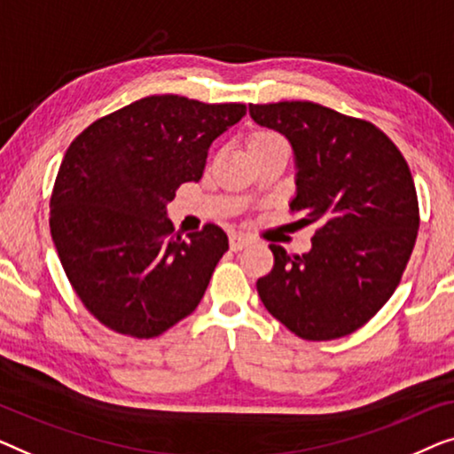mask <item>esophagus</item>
<instances>
[{
    "label": "esophagus",
    "mask_w": 454,
    "mask_h": 454,
    "mask_svg": "<svg viewBox=\"0 0 454 454\" xmlns=\"http://www.w3.org/2000/svg\"><path fill=\"white\" fill-rule=\"evenodd\" d=\"M248 236H245V234H232L230 236V248H232V251H242V248L245 247H248Z\"/></svg>",
    "instance_id": "1"
}]
</instances>
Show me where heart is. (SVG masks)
<instances>
[{"instance_id": "1", "label": "heart", "mask_w": 454, "mask_h": 454, "mask_svg": "<svg viewBox=\"0 0 454 454\" xmlns=\"http://www.w3.org/2000/svg\"><path fill=\"white\" fill-rule=\"evenodd\" d=\"M276 139H282V137L276 136V133H271V131H257L251 137V142H248V145H259V144H267V142H276Z\"/></svg>"}]
</instances>
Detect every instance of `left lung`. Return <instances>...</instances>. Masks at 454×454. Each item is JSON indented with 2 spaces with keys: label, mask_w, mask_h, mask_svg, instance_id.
Wrapping results in <instances>:
<instances>
[{
  "label": "left lung",
  "mask_w": 454,
  "mask_h": 454,
  "mask_svg": "<svg viewBox=\"0 0 454 454\" xmlns=\"http://www.w3.org/2000/svg\"><path fill=\"white\" fill-rule=\"evenodd\" d=\"M248 113L288 137L296 160L290 209L318 226L304 254L270 245L276 263L257 282L261 302L302 340L354 333L393 296L416 245L410 166L379 127L315 102L248 105Z\"/></svg>",
  "instance_id": "1"
}]
</instances>
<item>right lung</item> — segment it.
<instances>
[{
    "label": "right lung",
    "mask_w": 454,
    "mask_h": 454,
    "mask_svg": "<svg viewBox=\"0 0 454 454\" xmlns=\"http://www.w3.org/2000/svg\"><path fill=\"white\" fill-rule=\"evenodd\" d=\"M245 114L240 102L145 97L94 121L67 148L51 236L82 304L114 333L158 337L201 302L228 236L206 224L184 240L166 203L200 181L209 145Z\"/></svg>",
    "instance_id": "right-lung-1"
}]
</instances>
